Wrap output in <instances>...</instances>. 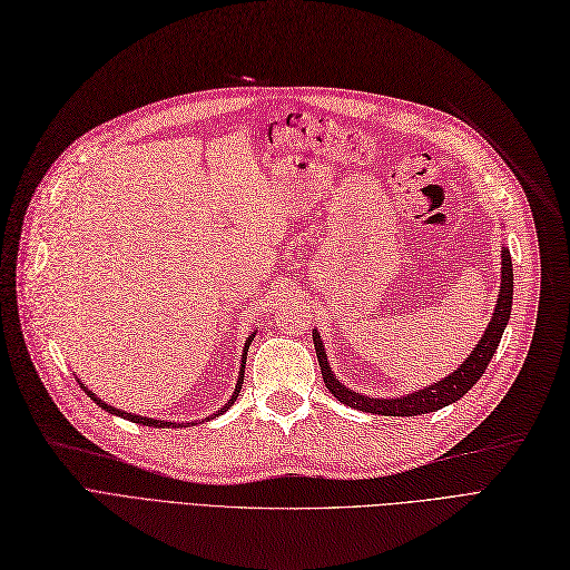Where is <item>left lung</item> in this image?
<instances>
[{"label":"left lung","mask_w":570,"mask_h":570,"mask_svg":"<svg viewBox=\"0 0 570 570\" xmlns=\"http://www.w3.org/2000/svg\"><path fill=\"white\" fill-rule=\"evenodd\" d=\"M511 296H513V269H511V255L509 250L502 246V284H500V296H498V305H494L492 320L485 328L483 338L479 341V345L473 347L471 355L466 357V362L454 370L450 376H445L443 381H438L429 389L414 391L410 395L402 397H366L362 393H355L334 376L332 366L326 362V353L322 345V336L317 328H312V341H315V351H317V360L322 366V379L326 383L328 393L334 397H338L343 405L355 407L362 412L370 414H383V416H416V414H429L435 412L440 407H448L452 402H456L462 395H466L473 383L483 376V372L488 370V364L498 351L500 338L504 334V326L509 322L511 315Z\"/></svg>","instance_id":"8db88e82"}]
</instances>
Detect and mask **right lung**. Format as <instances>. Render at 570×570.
<instances>
[{"label":"right lung","mask_w":570,"mask_h":570,"mask_svg":"<svg viewBox=\"0 0 570 570\" xmlns=\"http://www.w3.org/2000/svg\"><path fill=\"white\" fill-rule=\"evenodd\" d=\"M250 341H253V334L248 336V341H246V347H244V355H242V366H238V381H236V389H234V393H232V397H229V402L227 405H223L217 410V414H223V412H227L234 402H236V397H238V393H242V383H244V370H246V355H248V345H250ZM80 383V381H78ZM80 389H85V383H80ZM85 393L97 402V405L101 407V410H106L108 414H118V416H122V419H127V421H132V424H141V426H156V429H179L181 424H173V421H160V419H149V416H139V414H132V412H122V410H116V407H111V405H106L104 400H99L95 393L91 391H87L85 389ZM215 414V416H217ZM208 419H213V416H208Z\"/></svg>","instance_id":"obj_1"}]
</instances>
